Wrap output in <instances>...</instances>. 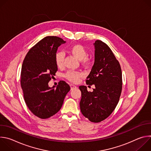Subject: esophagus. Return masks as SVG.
Instances as JSON below:
<instances>
[{
	"label": "esophagus",
	"instance_id": "1",
	"mask_svg": "<svg viewBox=\"0 0 151 151\" xmlns=\"http://www.w3.org/2000/svg\"><path fill=\"white\" fill-rule=\"evenodd\" d=\"M77 87H76V86H75V85H73V84H71L70 85V89H71V90H74V89H76Z\"/></svg>",
	"mask_w": 151,
	"mask_h": 151
}]
</instances>
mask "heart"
Wrapping results in <instances>:
<instances>
[{
  "label": "heart",
  "mask_w": 151,
  "mask_h": 151,
  "mask_svg": "<svg viewBox=\"0 0 151 151\" xmlns=\"http://www.w3.org/2000/svg\"><path fill=\"white\" fill-rule=\"evenodd\" d=\"M68 51L76 57L79 60H82V63L85 66H87L90 64V60L87 57V51L85 48L79 44H75L70 46ZM64 58V54L62 52H57L55 56V64L58 68H61L63 66ZM82 76V75L79 72L69 70L65 75V77L72 82H78L80 78Z\"/></svg>",
  "instance_id": "b5f03b06"
}]
</instances>
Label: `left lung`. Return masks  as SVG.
Returning <instances> with one entry per match:
<instances>
[{"label":"left lung","mask_w":151,"mask_h":151,"mask_svg":"<svg viewBox=\"0 0 151 151\" xmlns=\"http://www.w3.org/2000/svg\"><path fill=\"white\" fill-rule=\"evenodd\" d=\"M94 63L86 83L94 85L93 92L86 86H79L81 91L80 109L82 115L93 122H100L114 111L122 91L120 64L111 48L103 42L94 43Z\"/></svg>","instance_id":"obj_1"}]
</instances>
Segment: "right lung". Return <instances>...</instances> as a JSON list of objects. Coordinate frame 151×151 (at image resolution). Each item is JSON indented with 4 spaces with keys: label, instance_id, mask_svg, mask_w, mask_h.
I'll list each match as a JSON object with an SVG mask.
<instances>
[{
    "label": "right lung",
    "instance_id": "add662e5",
    "mask_svg": "<svg viewBox=\"0 0 151 151\" xmlns=\"http://www.w3.org/2000/svg\"><path fill=\"white\" fill-rule=\"evenodd\" d=\"M66 41L57 36H47L33 47L26 55L21 72V85L30 111L41 119L57 114L70 91V86L60 81L55 87L48 82L55 75V56L58 48Z\"/></svg>",
    "mask_w": 151,
    "mask_h": 151
}]
</instances>
